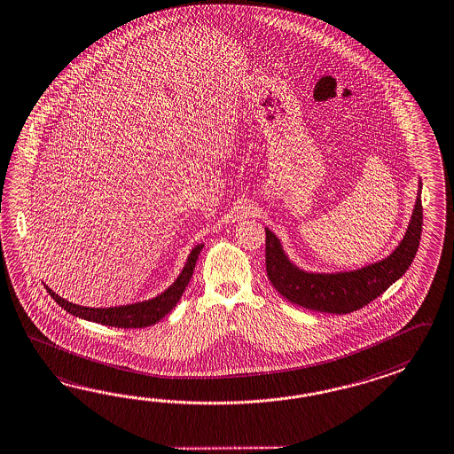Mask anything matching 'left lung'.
Instances as JSON below:
<instances>
[{
	"label": "left lung",
	"instance_id": "1",
	"mask_svg": "<svg viewBox=\"0 0 454 454\" xmlns=\"http://www.w3.org/2000/svg\"><path fill=\"white\" fill-rule=\"evenodd\" d=\"M420 193L412 220L397 249L381 262L343 273H306L285 255L275 234L265 230V269L275 290L288 301L321 313L348 314L383 294L411 267L422 236Z\"/></svg>",
	"mask_w": 454,
	"mask_h": 454
}]
</instances>
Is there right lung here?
Here are the masks:
<instances>
[{"instance_id": "obj_1", "label": "right lung", "mask_w": 454, "mask_h": 454, "mask_svg": "<svg viewBox=\"0 0 454 454\" xmlns=\"http://www.w3.org/2000/svg\"><path fill=\"white\" fill-rule=\"evenodd\" d=\"M202 247L203 246L200 244L192 249L191 255H189L179 278L172 283L166 292L150 301L137 302V304L119 306V308H106V309L104 308H84V306H78V304L63 300L59 294L51 292L49 286H45V290L67 313L78 316L81 319L111 325V327H121V329L148 327V325L161 321L166 314L171 313L172 309L176 308V304L182 298V293L185 292L187 285L191 282L192 273H193L197 257L202 251Z\"/></svg>"}]
</instances>
